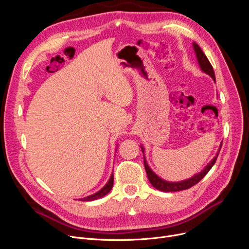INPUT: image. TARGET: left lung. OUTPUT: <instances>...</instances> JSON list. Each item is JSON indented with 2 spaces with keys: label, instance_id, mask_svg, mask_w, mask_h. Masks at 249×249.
Returning <instances> with one entry per match:
<instances>
[{
  "label": "left lung",
  "instance_id": "obj_1",
  "mask_svg": "<svg viewBox=\"0 0 249 249\" xmlns=\"http://www.w3.org/2000/svg\"><path fill=\"white\" fill-rule=\"evenodd\" d=\"M193 46H194V50H195V53H196V56H197V59H198V62H199V65L201 70L210 75L214 81H216L215 78V72H214V70H213V67L211 65L210 61H209V59L207 58V56L205 55V53L203 52V50L200 48V46L194 42L193 43ZM221 146H222V143L220 145V148H219V151L221 149ZM141 150H142V153L144 154V148H143L141 146ZM219 151L218 153L216 154L215 158L209 162L206 167L203 169L202 172H200L199 174L195 175L194 177H192L191 178H188V179H185V180H181V181H178V182H172V181H166L162 178H160L158 175H156L155 173L152 172V169L148 166L147 164V161H146V159L145 156L143 155V161H144V167H145V171H146V174H147V177H148V179L150 181V184L155 188L158 189L161 192H178V191H182V190H187V189H190L192 188L193 186H195L196 184H198V182L209 173V171L212 168V166L215 164L216 162V160L218 158V154H219Z\"/></svg>",
  "mask_w": 249,
  "mask_h": 249
}]
</instances>
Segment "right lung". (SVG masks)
<instances>
[{
  "label": "right lung",
  "mask_w": 249,
  "mask_h": 249,
  "mask_svg": "<svg viewBox=\"0 0 249 249\" xmlns=\"http://www.w3.org/2000/svg\"><path fill=\"white\" fill-rule=\"evenodd\" d=\"M113 184H114V175L112 174L111 177H110V179L108 180L107 184L105 185L99 192H97V193H95L93 195H90V196H88V197H86V198L81 199V201L89 202V201H95V200H98L100 198H103L104 196H106L112 190Z\"/></svg>",
  "instance_id": "obj_1"
}]
</instances>
